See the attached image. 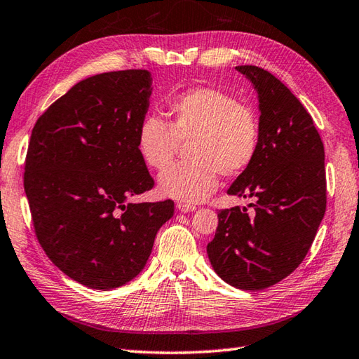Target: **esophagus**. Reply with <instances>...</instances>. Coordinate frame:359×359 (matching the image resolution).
<instances>
[{
  "label": "esophagus",
  "instance_id": "esophagus-1",
  "mask_svg": "<svg viewBox=\"0 0 359 359\" xmlns=\"http://www.w3.org/2000/svg\"><path fill=\"white\" fill-rule=\"evenodd\" d=\"M177 209H178V211H181V212H192V211H195V209H197V206L191 205V203L180 201V203H177Z\"/></svg>",
  "mask_w": 359,
  "mask_h": 359
}]
</instances>
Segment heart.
I'll return each mask as SVG.
<instances>
[{
	"label": "heart",
	"mask_w": 359,
	"mask_h": 359,
	"mask_svg": "<svg viewBox=\"0 0 359 359\" xmlns=\"http://www.w3.org/2000/svg\"><path fill=\"white\" fill-rule=\"evenodd\" d=\"M168 123L158 116L140 121L136 147L140 159L162 170L187 145L189 161L159 175V191L184 203L206 200L223 177H238L253 164L261 145V120L253 106L209 86L173 95L167 103Z\"/></svg>",
	"instance_id": "1"
}]
</instances>
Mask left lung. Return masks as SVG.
Wrapping results in <instances>:
<instances>
[{
    "mask_svg": "<svg viewBox=\"0 0 359 359\" xmlns=\"http://www.w3.org/2000/svg\"><path fill=\"white\" fill-rule=\"evenodd\" d=\"M236 70L258 92L261 145L228 194L253 201L250 211L222 209L206 252L228 285L261 290L292 273L316 238L327 208L325 151L308 111L278 78L255 65Z\"/></svg>",
    "mask_w": 359,
    "mask_h": 359,
    "instance_id": "left-lung-1",
    "label": "left lung"
}]
</instances>
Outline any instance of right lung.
Segmentation results:
<instances>
[{"mask_svg": "<svg viewBox=\"0 0 359 359\" xmlns=\"http://www.w3.org/2000/svg\"><path fill=\"white\" fill-rule=\"evenodd\" d=\"M147 70L79 81L32 128L25 192L45 253L72 280L116 289L137 276L172 200L128 203L154 186L136 137L150 106Z\"/></svg>", "mask_w": 359, "mask_h": 359, "instance_id": "add662e5", "label": "right lung"}]
</instances>
